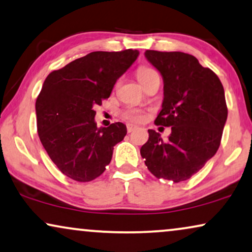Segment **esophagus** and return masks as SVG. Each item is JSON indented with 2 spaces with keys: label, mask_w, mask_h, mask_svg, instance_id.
<instances>
[{
  "label": "esophagus",
  "mask_w": 252,
  "mask_h": 252,
  "mask_svg": "<svg viewBox=\"0 0 252 252\" xmlns=\"http://www.w3.org/2000/svg\"><path fill=\"white\" fill-rule=\"evenodd\" d=\"M135 129H136V126H133V124H128V126H126L128 132H132Z\"/></svg>",
  "instance_id": "esophagus-1"
}]
</instances>
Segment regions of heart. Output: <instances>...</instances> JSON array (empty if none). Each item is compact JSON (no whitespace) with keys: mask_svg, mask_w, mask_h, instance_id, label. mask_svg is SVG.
Returning a JSON list of instances; mask_svg holds the SVG:
<instances>
[{"mask_svg":"<svg viewBox=\"0 0 252 252\" xmlns=\"http://www.w3.org/2000/svg\"><path fill=\"white\" fill-rule=\"evenodd\" d=\"M152 72H154L153 69L147 68V66H140L137 70V77H138L139 82H142L145 77L151 75ZM126 117L130 121H132V122H142L144 120V115L140 112H138V110H129V112L126 113Z\"/></svg>","mask_w":252,"mask_h":252,"instance_id":"heart-1","label":"heart"}]
</instances>
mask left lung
<instances>
[{"instance_id":"8db88e82","label":"left lung","mask_w":252,"mask_h":252,"mask_svg":"<svg viewBox=\"0 0 252 252\" xmlns=\"http://www.w3.org/2000/svg\"><path fill=\"white\" fill-rule=\"evenodd\" d=\"M145 58L163 79L162 109L154 123L172 126V133L163 142L149 130L140 156L154 176L179 183L199 172L219 149L228 114L223 86L190 54L146 50Z\"/></svg>"}]
</instances>
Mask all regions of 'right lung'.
<instances>
[{"mask_svg": "<svg viewBox=\"0 0 252 252\" xmlns=\"http://www.w3.org/2000/svg\"><path fill=\"white\" fill-rule=\"evenodd\" d=\"M137 49L92 52L50 72L36 98L38 135L58 168L89 182L105 172L114 146L126 135L123 123L98 128L96 105L109 98L116 80L138 58Z\"/></svg>", "mask_w": 252, "mask_h": 252, "instance_id": "right-lung-1", "label": "right lung"}]
</instances>
